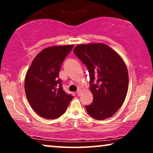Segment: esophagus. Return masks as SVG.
<instances>
[{"label":"esophagus","instance_id":"esophagus-1","mask_svg":"<svg viewBox=\"0 0 153 153\" xmlns=\"http://www.w3.org/2000/svg\"><path fill=\"white\" fill-rule=\"evenodd\" d=\"M76 93H77V95H78V96L80 95V94H81V90H80V89H79L78 91H77Z\"/></svg>","mask_w":153,"mask_h":153}]
</instances>
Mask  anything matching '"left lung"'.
<instances>
[{
	"label": "left lung",
	"instance_id": "left-lung-1",
	"mask_svg": "<svg viewBox=\"0 0 153 153\" xmlns=\"http://www.w3.org/2000/svg\"><path fill=\"white\" fill-rule=\"evenodd\" d=\"M74 53L88 70L93 101L85 106L88 114L99 120L110 118L122 106L128 90L125 62L103 43L79 45Z\"/></svg>",
	"mask_w": 153,
	"mask_h": 153
}]
</instances>
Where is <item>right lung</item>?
I'll return each instance as SVG.
<instances>
[{"label": "right lung", "instance_id": "add662e5", "mask_svg": "<svg viewBox=\"0 0 153 153\" xmlns=\"http://www.w3.org/2000/svg\"><path fill=\"white\" fill-rule=\"evenodd\" d=\"M74 45L55 46L41 51L33 59L25 78V93L33 109L47 119L65 112L73 96L67 94L58 79L61 65Z\"/></svg>", "mask_w": 153, "mask_h": 153}]
</instances>
